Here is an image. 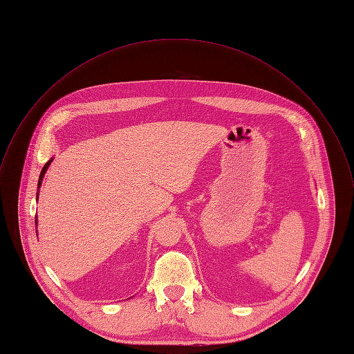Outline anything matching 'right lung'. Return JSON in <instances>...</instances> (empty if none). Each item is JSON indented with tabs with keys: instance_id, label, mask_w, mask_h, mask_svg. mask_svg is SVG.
<instances>
[{
	"instance_id": "right-lung-1",
	"label": "right lung",
	"mask_w": 354,
	"mask_h": 354,
	"mask_svg": "<svg viewBox=\"0 0 354 354\" xmlns=\"http://www.w3.org/2000/svg\"><path fill=\"white\" fill-rule=\"evenodd\" d=\"M53 159H50L49 162H46L45 163V166L42 167V170H41V174H39V180H38V188L41 187V184H42V178H44V176H45V173H46V170H48V167H49V165H50V162H52ZM37 199H38V194H37ZM37 221V220H35Z\"/></svg>"
}]
</instances>
